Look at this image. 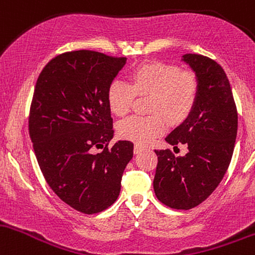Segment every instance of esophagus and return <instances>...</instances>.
Wrapping results in <instances>:
<instances>
[{
  "label": "esophagus",
  "mask_w": 255,
  "mask_h": 255,
  "mask_svg": "<svg viewBox=\"0 0 255 255\" xmlns=\"http://www.w3.org/2000/svg\"><path fill=\"white\" fill-rule=\"evenodd\" d=\"M143 150H144V147H142V145H139V144H136L135 147H133V153L135 154L141 153V151H143Z\"/></svg>",
  "instance_id": "1"
}]
</instances>
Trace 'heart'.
Returning <instances> with one entry per match:
<instances>
[{"label": "heart", "instance_id": "b5f03b06", "mask_svg": "<svg viewBox=\"0 0 255 255\" xmlns=\"http://www.w3.org/2000/svg\"><path fill=\"white\" fill-rule=\"evenodd\" d=\"M130 82L114 79L107 90L108 107L116 116L130 111L136 95L150 96L149 117L132 116L118 124V133L125 139L148 144L165 132L170 124L184 122L195 107L199 81L190 71L177 66L153 61L131 71Z\"/></svg>", "mask_w": 255, "mask_h": 255}]
</instances>
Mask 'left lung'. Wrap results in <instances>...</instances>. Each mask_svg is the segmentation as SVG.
<instances>
[{
  "label": "left lung",
  "mask_w": 255,
  "mask_h": 255,
  "mask_svg": "<svg viewBox=\"0 0 255 255\" xmlns=\"http://www.w3.org/2000/svg\"><path fill=\"white\" fill-rule=\"evenodd\" d=\"M183 61L199 81L193 112L166 137L173 147L185 144L184 156L170 149L158 156L153 187L158 200L174 210H190L216 190L227 172L237 135V110L230 83L222 66L199 54H185Z\"/></svg>",
  "instance_id": "1"
}]
</instances>
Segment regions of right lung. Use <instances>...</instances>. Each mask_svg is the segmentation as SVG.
Listing matches in <instances>:
<instances>
[{
	"mask_svg": "<svg viewBox=\"0 0 255 255\" xmlns=\"http://www.w3.org/2000/svg\"><path fill=\"white\" fill-rule=\"evenodd\" d=\"M125 62L94 50L67 51L37 79L28 116L33 150L49 187L78 212L99 213L114 204L132 159L130 141L108 148L114 130L107 90Z\"/></svg>",
	"mask_w": 255,
	"mask_h": 255,
	"instance_id": "add662e5",
	"label": "right lung"
}]
</instances>
